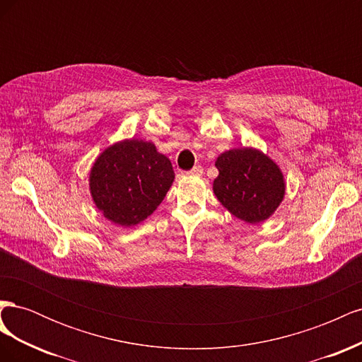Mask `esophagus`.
I'll return each instance as SVG.
<instances>
[{
	"instance_id": "esophagus-1",
	"label": "esophagus",
	"mask_w": 362,
	"mask_h": 362,
	"mask_svg": "<svg viewBox=\"0 0 362 362\" xmlns=\"http://www.w3.org/2000/svg\"><path fill=\"white\" fill-rule=\"evenodd\" d=\"M189 173L190 175H198V177H201V175L204 173V169H202V166H194Z\"/></svg>"
}]
</instances>
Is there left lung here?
<instances>
[{
  "mask_svg": "<svg viewBox=\"0 0 362 362\" xmlns=\"http://www.w3.org/2000/svg\"><path fill=\"white\" fill-rule=\"evenodd\" d=\"M214 164L218 175L213 192L233 216L257 225L278 210L286 196V178L264 152L252 146L234 148L222 152Z\"/></svg>",
  "mask_w": 362,
  "mask_h": 362,
  "instance_id": "left-lung-1",
  "label": "left lung"
}]
</instances>
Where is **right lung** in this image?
Masks as SVG:
<instances>
[{
	"mask_svg": "<svg viewBox=\"0 0 362 362\" xmlns=\"http://www.w3.org/2000/svg\"><path fill=\"white\" fill-rule=\"evenodd\" d=\"M173 180L170 160L152 141L133 137L116 141L96 157L89 190L107 221L129 228L157 210Z\"/></svg>",
	"mask_w": 362,
	"mask_h": 362,
	"instance_id": "1",
	"label": "right lung"
}]
</instances>
